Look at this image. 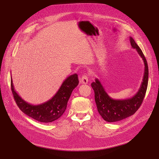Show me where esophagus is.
<instances>
[{
	"instance_id": "1",
	"label": "esophagus",
	"mask_w": 159,
	"mask_h": 159,
	"mask_svg": "<svg viewBox=\"0 0 159 159\" xmlns=\"http://www.w3.org/2000/svg\"><path fill=\"white\" fill-rule=\"evenodd\" d=\"M80 82L82 84H87L88 82V77L86 75H84L82 76V77L80 79Z\"/></svg>"
}]
</instances>
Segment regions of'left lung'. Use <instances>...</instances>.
Wrapping results in <instances>:
<instances>
[{
    "instance_id": "8db88e82",
    "label": "left lung",
    "mask_w": 159,
    "mask_h": 159,
    "mask_svg": "<svg viewBox=\"0 0 159 159\" xmlns=\"http://www.w3.org/2000/svg\"><path fill=\"white\" fill-rule=\"evenodd\" d=\"M130 45L135 49L142 58L144 63V73L140 87L132 98L126 99H114L106 92L101 82L96 79L91 86L95 93V101L99 114L103 120L108 122H116L133 115L142 105L148 84V66L147 60L133 38L130 37Z\"/></svg>"
}]
</instances>
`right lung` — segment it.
I'll list each match as a JSON object with an SVG mask.
<instances>
[{
    "mask_svg": "<svg viewBox=\"0 0 159 159\" xmlns=\"http://www.w3.org/2000/svg\"><path fill=\"white\" fill-rule=\"evenodd\" d=\"M79 84L77 74L68 77L52 99L40 105H34L23 100L16 92L11 77V88L16 104L21 111L30 118L43 123H50L60 118L65 112L73 89Z\"/></svg>",
    "mask_w": 159,
    "mask_h": 159,
    "instance_id": "add662e5",
    "label": "right lung"
}]
</instances>
